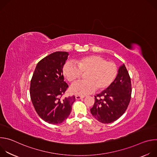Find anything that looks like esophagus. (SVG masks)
<instances>
[{
	"label": "esophagus",
	"instance_id": "34e87169",
	"mask_svg": "<svg viewBox=\"0 0 157 157\" xmlns=\"http://www.w3.org/2000/svg\"><path fill=\"white\" fill-rule=\"evenodd\" d=\"M84 98V96H75V98H76V99H77V100L82 99V98Z\"/></svg>",
	"mask_w": 157,
	"mask_h": 157
}]
</instances>
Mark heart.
<instances>
[{
	"label": "heart",
	"instance_id": "heart-1",
	"mask_svg": "<svg viewBox=\"0 0 157 157\" xmlns=\"http://www.w3.org/2000/svg\"><path fill=\"white\" fill-rule=\"evenodd\" d=\"M66 63L63 68L64 78L74 84L81 78L82 74L85 81L73 85L71 92L76 95H84L94 91H101L108 87L115 80L118 73L117 65L107 61L98 55L86 56Z\"/></svg>",
	"mask_w": 157,
	"mask_h": 157
}]
</instances>
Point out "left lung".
Here are the masks:
<instances>
[{
	"instance_id": "obj_1",
	"label": "left lung",
	"mask_w": 157,
	"mask_h": 157,
	"mask_svg": "<svg viewBox=\"0 0 157 157\" xmlns=\"http://www.w3.org/2000/svg\"><path fill=\"white\" fill-rule=\"evenodd\" d=\"M130 78L124 64L121 65L115 80L106 89L94 96L92 115L103 124L117 120L125 112L131 98Z\"/></svg>"
}]
</instances>
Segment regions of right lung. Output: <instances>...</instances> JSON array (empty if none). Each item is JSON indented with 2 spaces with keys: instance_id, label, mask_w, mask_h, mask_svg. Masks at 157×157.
Masks as SVG:
<instances>
[{
  "instance_id": "obj_1",
  "label": "right lung",
  "mask_w": 157,
  "mask_h": 157,
  "mask_svg": "<svg viewBox=\"0 0 157 157\" xmlns=\"http://www.w3.org/2000/svg\"><path fill=\"white\" fill-rule=\"evenodd\" d=\"M69 53L56 52L40 60L30 82V93L38 116L52 124L63 122L70 116L75 97L61 99L68 85L64 81L63 66Z\"/></svg>"
}]
</instances>
